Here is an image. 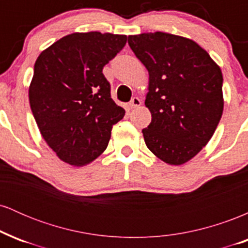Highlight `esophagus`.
Masks as SVG:
<instances>
[{"label":"esophagus","mask_w":248,"mask_h":248,"mask_svg":"<svg viewBox=\"0 0 248 248\" xmlns=\"http://www.w3.org/2000/svg\"><path fill=\"white\" fill-rule=\"evenodd\" d=\"M141 100L140 99L138 98V96H134V98L132 99V101L129 102V106H130V108H136V107H139V106H141Z\"/></svg>","instance_id":"34e87169"}]
</instances>
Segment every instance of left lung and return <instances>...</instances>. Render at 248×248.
Returning a JSON list of instances; mask_svg holds the SVG:
<instances>
[{"mask_svg":"<svg viewBox=\"0 0 248 248\" xmlns=\"http://www.w3.org/2000/svg\"><path fill=\"white\" fill-rule=\"evenodd\" d=\"M128 44L149 73L142 129L148 149L171 166L186 163L212 138L224 109L223 75L203 47L182 36L148 32Z\"/></svg>","mask_w":248,"mask_h":248,"instance_id":"1","label":"left lung"}]
</instances>
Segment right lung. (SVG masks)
<instances>
[{
    "mask_svg": "<svg viewBox=\"0 0 248 248\" xmlns=\"http://www.w3.org/2000/svg\"><path fill=\"white\" fill-rule=\"evenodd\" d=\"M126 42V35L75 32L37 58L30 107L43 139L65 163L81 167L99 157L124 116L102 69Z\"/></svg>",
    "mask_w": 248,
    "mask_h": 248,
    "instance_id": "obj_1",
    "label": "right lung"
}]
</instances>
